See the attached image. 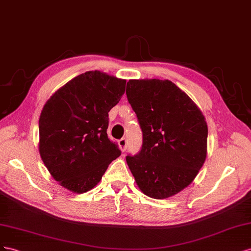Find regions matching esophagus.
Instances as JSON below:
<instances>
[{"instance_id":"34e87169","label":"esophagus","mask_w":251,"mask_h":251,"mask_svg":"<svg viewBox=\"0 0 251 251\" xmlns=\"http://www.w3.org/2000/svg\"><path fill=\"white\" fill-rule=\"evenodd\" d=\"M119 146H120V149L122 150V152H124L126 148H127V139L126 138H122L120 141H119Z\"/></svg>"}]
</instances>
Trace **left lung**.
<instances>
[{
  "label": "left lung",
  "mask_w": 251,
  "mask_h": 251,
  "mask_svg": "<svg viewBox=\"0 0 251 251\" xmlns=\"http://www.w3.org/2000/svg\"><path fill=\"white\" fill-rule=\"evenodd\" d=\"M126 95L143 132L126 161L141 191L166 199L187 187L206 160L208 128L196 103L169 80H129Z\"/></svg>",
  "instance_id": "1"
}]
</instances>
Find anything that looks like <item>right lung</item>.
I'll use <instances>...</instances> for the list:
<instances>
[{
	"label": "right lung",
	"instance_id": "1",
	"mask_svg": "<svg viewBox=\"0 0 251 251\" xmlns=\"http://www.w3.org/2000/svg\"><path fill=\"white\" fill-rule=\"evenodd\" d=\"M126 80L99 70L74 77L50 97L39 120V151L50 175L75 193L92 189L121 155L107 135L108 112Z\"/></svg>",
	"mask_w": 251,
	"mask_h": 251
}]
</instances>
